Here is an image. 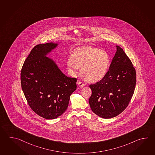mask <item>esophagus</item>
<instances>
[{"label": "esophagus", "mask_w": 155, "mask_h": 155, "mask_svg": "<svg viewBox=\"0 0 155 155\" xmlns=\"http://www.w3.org/2000/svg\"><path fill=\"white\" fill-rule=\"evenodd\" d=\"M78 85H79V87L80 88H83L84 86V83H83L82 82H78Z\"/></svg>", "instance_id": "34e87169"}]
</instances>
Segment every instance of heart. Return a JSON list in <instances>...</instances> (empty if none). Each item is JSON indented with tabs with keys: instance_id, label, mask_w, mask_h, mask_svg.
<instances>
[{
	"instance_id": "obj_1",
	"label": "heart",
	"mask_w": 155,
	"mask_h": 155,
	"mask_svg": "<svg viewBox=\"0 0 155 155\" xmlns=\"http://www.w3.org/2000/svg\"><path fill=\"white\" fill-rule=\"evenodd\" d=\"M110 65L107 52L91 47L79 48L73 52L67 66L73 74H77L80 67L83 78L89 82L100 81L106 75Z\"/></svg>"
}]
</instances>
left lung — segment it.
Wrapping results in <instances>:
<instances>
[{
    "instance_id": "8db88e82",
    "label": "left lung",
    "mask_w": 155,
    "mask_h": 155,
    "mask_svg": "<svg viewBox=\"0 0 155 155\" xmlns=\"http://www.w3.org/2000/svg\"><path fill=\"white\" fill-rule=\"evenodd\" d=\"M136 82V71L121 48L117 52L109 70L99 82L91 84L92 95L89 103L93 113L109 119L117 117L128 106Z\"/></svg>"
}]
</instances>
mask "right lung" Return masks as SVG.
Wrapping results in <instances>:
<instances>
[{
	"label": "right lung",
	"mask_w": 155,
	"mask_h": 155,
	"mask_svg": "<svg viewBox=\"0 0 155 155\" xmlns=\"http://www.w3.org/2000/svg\"><path fill=\"white\" fill-rule=\"evenodd\" d=\"M37 45L23 64L22 91L32 110L46 119H54L66 110L70 96L77 88V78L67 77L53 60L46 56L57 46Z\"/></svg>",
	"instance_id": "obj_1"
}]
</instances>
